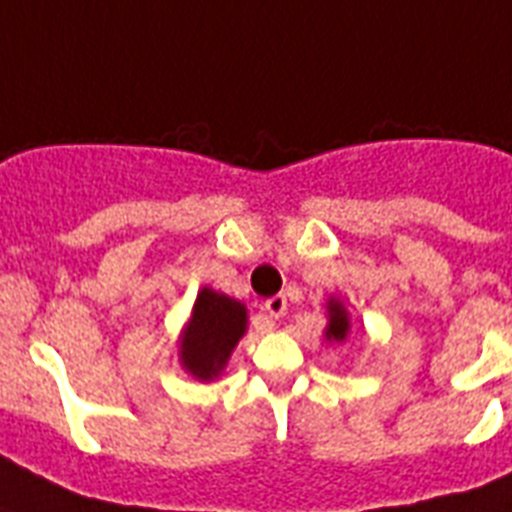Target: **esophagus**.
I'll return each mask as SVG.
<instances>
[{
	"label": "esophagus",
	"instance_id": "34e87169",
	"mask_svg": "<svg viewBox=\"0 0 512 512\" xmlns=\"http://www.w3.org/2000/svg\"><path fill=\"white\" fill-rule=\"evenodd\" d=\"M263 309L268 312V317H273V320H281L283 315H286V309H289V304H286V296H270V299H265Z\"/></svg>",
	"mask_w": 512,
	"mask_h": 512
}]
</instances>
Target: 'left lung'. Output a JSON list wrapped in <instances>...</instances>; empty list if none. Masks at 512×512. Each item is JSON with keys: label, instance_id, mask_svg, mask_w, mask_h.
Instances as JSON below:
<instances>
[{"label": "left lung", "instance_id": "obj_1", "mask_svg": "<svg viewBox=\"0 0 512 512\" xmlns=\"http://www.w3.org/2000/svg\"><path fill=\"white\" fill-rule=\"evenodd\" d=\"M351 330V322H349V312L346 307L341 304V299H328V328H325V338L328 341H346Z\"/></svg>", "mask_w": 512, "mask_h": 512}]
</instances>
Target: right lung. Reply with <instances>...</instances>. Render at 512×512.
<instances>
[{"label":"right lung","instance_id":"obj_1","mask_svg":"<svg viewBox=\"0 0 512 512\" xmlns=\"http://www.w3.org/2000/svg\"><path fill=\"white\" fill-rule=\"evenodd\" d=\"M247 333V307L205 286L179 341V362L197 380H216L239 338Z\"/></svg>","mask_w":512,"mask_h":512}]
</instances>
